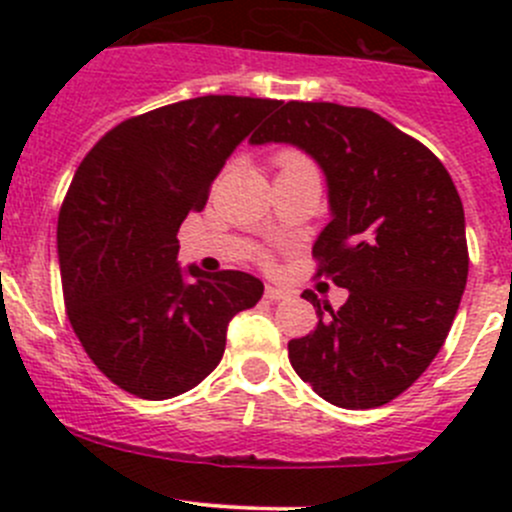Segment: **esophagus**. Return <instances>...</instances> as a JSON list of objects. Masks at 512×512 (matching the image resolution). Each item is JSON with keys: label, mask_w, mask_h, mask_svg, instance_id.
<instances>
[{"label": "esophagus", "mask_w": 512, "mask_h": 512, "mask_svg": "<svg viewBox=\"0 0 512 512\" xmlns=\"http://www.w3.org/2000/svg\"><path fill=\"white\" fill-rule=\"evenodd\" d=\"M265 297L270 299V302H280V299H287L289 297V292H287V289L277 287V285H267L265 287Z\"/></svg>", "instance_id": "1"}]
</instances>
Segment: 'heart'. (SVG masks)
<instances>
[{"mask_svg": "<svg viewBox=\"0 0 512 512\" xmlns=\"http://www.w3.org/2000/svg\"><path fill=\"white\" fill-rule=\"evenodd\" d=\"M292 160H299V156L297 153H280V158H277V163H280V168L282 165H287V163H292Z\"/></svg>", "mask_w": 512, "mask_h": 512, "instance_id": "b5f03b06", "label": "heart"}]
</instances>
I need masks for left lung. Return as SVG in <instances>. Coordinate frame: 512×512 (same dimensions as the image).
<instances>
[{
    "instance_id": "left-lung-1",
    "label": "left lung",
    "mask_w": 512,
    "mask_h": 512,
    "mask_svg": "<svg viewBox=\"0 0 512 512\" xmlns=\"http://www.w3.org/2000/svg\"><path fill=\"white\" fill-rule=\"evenodd\" d=\"M307 153L327 180L319 275L349 289L289 342V361L324 401L374 409L409 389L443 347L468 280L466 215L443 163L369 108L282 103L250 138Z\"/></svg>"
}]
</instances>
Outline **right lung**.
<instances>
[{
    "label": "right lung",
    "mask_w": 512,
    "mask_h": 512,
    "mask_svg": "<svg viewBox=\"0 0 512 512\" xmlns=\"http://www.w3.org/2000/svg\"><path fill=\"white\" fill-rule=\"evenodd\" d=\"M280 101L198 96L128 118L76 170L56 227L66 312L91 361L128 394L198 386L227 324L260 302L247 272L180 267L178 227L203 210L237 146Z\"/></svg>",
    "instance_id": "right-lung-1"
}]
</instances>
